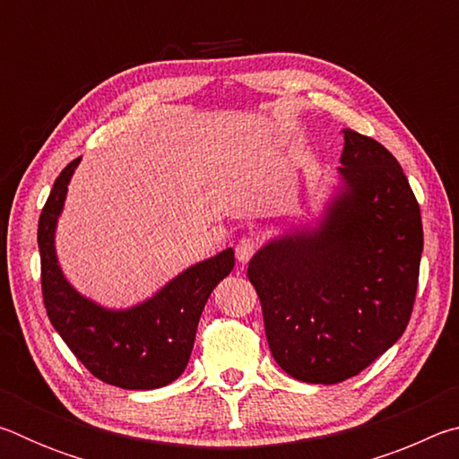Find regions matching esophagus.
Listing matches in <instances>:
<instances>
[{
	"label": "esophagus",
	"mask_w": 459,
	"mask_h": 459,
	"mask_svg": "<svg viewBox=\"0 0 459 459\" xmlns=\"http://www.w3.org/2000/svg\"><path fill=\"white\" fill-rule=\"evenodd\" d=\"M257 248H259L257 238H255V237H243L237 243V259L240 263H247L248 259L253 257L255 253H257Z\"/></svg>",
	"instance_id": "34e87169"
}]
</instances>
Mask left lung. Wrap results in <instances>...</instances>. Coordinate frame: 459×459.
<instances>
[{
	"label": "left lung",
	"mask_w": 459,
	"mask_h": 459,
	"mask_svg": "<svg viewBox=\"0 0 459 459\" xmlns=\"http://www.w3.org/2000/svg\"><path fill=\"white\" fill-rule=\"evenodd\" d=\"M344 188L322 227L271 240L248 263L275 362L287 375L336 385L397 342L413 312L423 227L394 155L342 129Z\"/></svg>",
	"instance_id": "1"
}]
</instances>
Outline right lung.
Returning a JSON list of instances; mask_svg holds the SVG:
<instances>
[{"mask_svg": "<svg viewBox=\"0 0 459 459\" xmlns=\"http://www.w3.org/2000/svg\"><path fill=\"white\" fill-rule=\"evenodd\" d=\"M79 161L76 158L62 169L38 221L46 314L92 377L129 391L160 388L184 372L202 309L214 287L235 267V253L227 248L196 263L145 304L126 312L92 304L68 285L54 251V229Z\"/></svg>", "mask_w": 459, "mask_h": 459, "instance_id": "add662e5", "label": "right lung"}]
</instances>
